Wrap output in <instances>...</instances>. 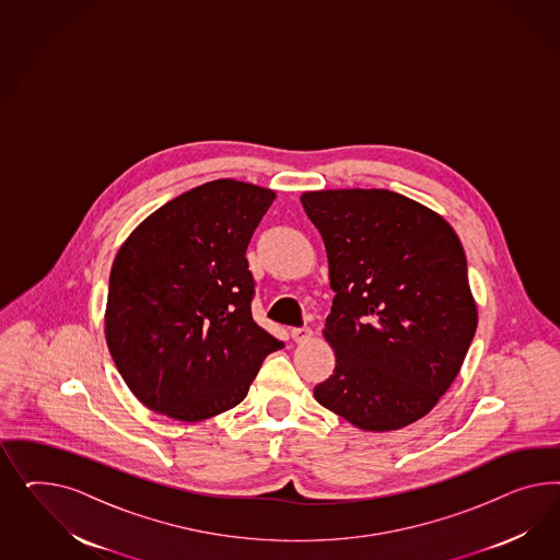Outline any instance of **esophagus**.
Returning <instances> with one entry per match:
<instances>
[{
    "label": "esophagus",
    "instance_id": "obj_1",
    "mask_svg": "<svg viewBox=\"0 0 560 560\" xmlns=\"http://www.w3.org/2000/svg\"><path fill=\"white\" fill-rule=\"evenodd\" d=\"M312 328H307V326H302V328H291V339L295 340V342H305V340L312 339Z\"/></svg>",
    "mask_w": 560,
    "mask_h": 560
}]
</instances>
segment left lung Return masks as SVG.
<instances>
[{
    "instance_id": "8db88e82",
    "label": "left lung",
    "mask_w": 560,
    "mask_h": 560,
    "mask_svg": "<svg viewBox=\"0 0 560 560\" xmlns=\"http://www.w3.org/2000/svg\"><path fill=\"white\" fill-rule=\"evenodd\" d=\"M302 205L323 236L335 291L324 337L337 365L314 398L365 431L419 421L475 339L459 237L435 211L384 188L312 190Z\"/></svg>"
}]
</instances>
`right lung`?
I'll return each instance as SVG.
<instances>
[{
    "mask_svg": "<svg viewBox=\"0 0 560 560\" xmlns=\"http://www.w3.org/2000/svg\"><path fill=\"white\" fill-rule=\"evenodd\" d=\"M271 188L220 178L162 205L110 271L106 345L139 402L197 423L240 405L281 349L253 318L246 248Z\"/></svg>",
    "mask_w": 560,
    "mask_h": 560,
    "instance_id": "1",
    "label": "right lung"
}]
</instances>
